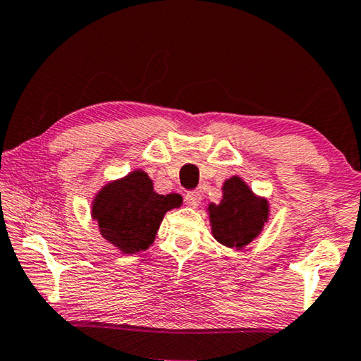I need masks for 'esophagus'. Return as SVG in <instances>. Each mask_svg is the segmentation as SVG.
Listing matches in <instances>:
<instances>
[{"label": "esophagus", "mask_w": 361, "mask_h": 361, "mask_svg": "<svg viewBox=\"0 0 361 361\" xmlns=\"http://www.w3.org/2000/svg\"><path fill=\"white\" fill-rule=\"evenodd\" d=\"M200 199H202V195H200L199 191H189L186 195H185V202L189 205V207H197L200 204Z\"/></svg>", "instance_id": "1"}]
</instances>
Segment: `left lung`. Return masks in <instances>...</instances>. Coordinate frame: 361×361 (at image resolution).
Segmentation results:
<instances>
[{
  "label": "left lung",
  "mask_w": 361,
  "mask_h": 361,
  "mask_svg": "<svg viewBox=\"0 0 361 361\" xmlns=\"http://www.w3.org/2000/svg\"><path fill=\"white\" fill-rule=\"evenodd\" d=\"M212 234L224 247L242 250L259 235L267 223L269 204L255 195L240 176H231L223 185V199L209 205Z\"/></svg>",
  "instance_id": "left-lung-1"
}]
</instances>
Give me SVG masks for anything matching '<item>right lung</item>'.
Here are the masks:
<instances>
[{
	"mask_svg": "<svg viewBox=\"0 0 361 361\" xmlns=\"http://www.w3.org/2000/svg\"><path fill=\"white\" fill-rule=\"evenodd\" d=\"M180 194L154 192L152 180L143 170L103 186L92 202V218L100 234L122 253L148 250L169 210L178 209Z\"/></svg>",
	"mask_w": 361,
	"mask_h": 361,
	"instance_id": "add662e5",
	"label": "right lung"
}]
</instances>
